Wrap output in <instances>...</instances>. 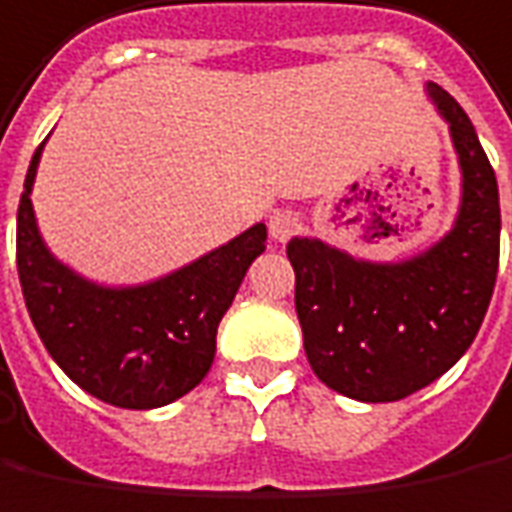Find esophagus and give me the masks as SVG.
<instances>
[{"label": "esophagus", "instance_id": "obj_1", "mask_svg": "<svg viewBox=\"0 0 512 512\" xmlns=\"http://www.w3.org/2000/svg\"><path fill=\"white\" fill-rule=\"evenodd\" d=\"M298 228H301V217H298L295 211H276V214L270 217V236H273L276 242H287Z\"/></svg>", "mask_w": 512, "mask_h": 512}]
</instances>
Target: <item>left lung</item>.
Segmentation results:
<instances>
[{"label": "left lung", "mask_w": 512, "mask_h": 512, "mask_svg": "<svg viewBox=\"0 0 512 512\" xmlns=\"http://www.w3.org/2000/svg\"><path fill=\"white\" fill-rule=\"evenodd\" d=\"M449 125L460 206L438 242L398 262L351 256L292 236L295 312L317 379L340 396L384 404L440 379L474 343L499 270V186L471 119L449 91L426 83Z\"/></svg>", "instance_id": "left-lung-1"}]
</instances>
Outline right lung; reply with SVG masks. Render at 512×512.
Wrapping results in <instances>:
<instances>
[{
	"mask_svg": "<svg viewBox=\"0 0 512 512\" xmlns=\"http://www.w3.org/2000/svg\"><path fill=\"white\" fill-rule=\"evenodd\" d=\"M47 144V139H44ZM35 150L16 214V264L41 343L77 387L122 410H155L203 382L217 326L267 248L264 222L220 248L144 284H100L61 262L41 236L33 186Z\"/></svg>",
	"mask_w": 512,
	"mask_h": 512,
	"instance_id": "add662e5",
	"label": "right lung"
}]
</instances>
